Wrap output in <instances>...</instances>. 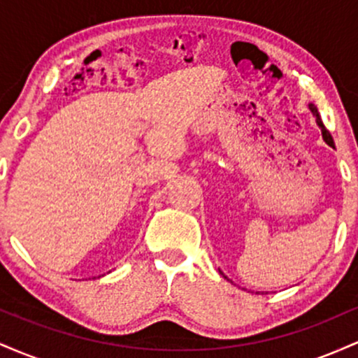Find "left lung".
<instances>
[{"mask_svg": "<svg viewBox=\"0 0 358 358\" xmlns=\"http://www.w3.org/2000/svg\"><path fill=\"white\" fill-rule=\"evenodd\" d=\"M308 108H310L311 114H313V116H315V119H316V124H318L320 129H322V136H323V139H324V143H327L328 146L335 148L334 138H331V134L328 133V129H327V127H324L323 121H322V117H320V113H318V109H316V106H315V104H311V102H310V104H308Z\"/></svg>", "mask_w": 358, "mask_h": 358, "instance_id": "left-lung-1", "label": "left lung"}]
</instances>
